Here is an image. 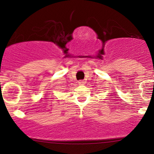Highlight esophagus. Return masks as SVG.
<instances>
[{"instance_id":"34e87169","label":"esophagus","mask_w":154,"mask_h":154,"mask_svg":"<svg viewBox=\"0 0 154 154\" xmlns=\"http://www.w3.org/2000/svg\"><path fill=\"white\" fill-rule=\"evenodd\" d=\"M78 83H79V85H84L85 84V81L84 80H79L78 81Z\"/></svg>"}]
</instances>
